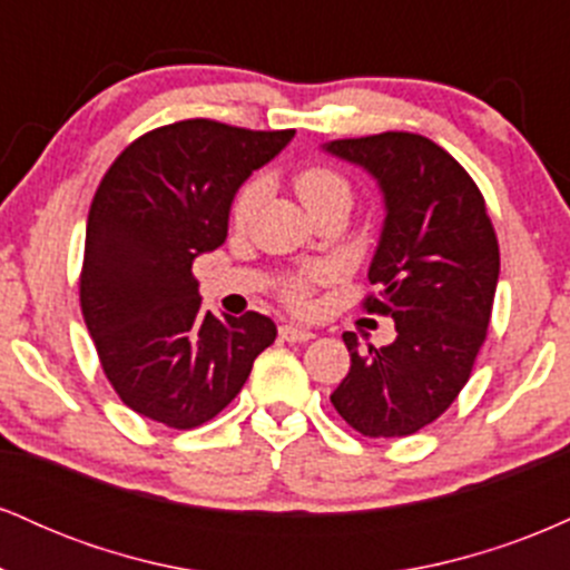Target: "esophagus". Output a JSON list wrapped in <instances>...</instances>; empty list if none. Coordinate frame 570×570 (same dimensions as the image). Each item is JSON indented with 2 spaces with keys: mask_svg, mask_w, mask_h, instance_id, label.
Wrapping results in <instances>:
<instances>
[{
  "mask_svg": "<svg viewBox=\"0 0 570 570\" xmlns=\"http://www.w3.org/2000/svg\"><path fill=\"white\" fill-rule=\"evenodd\" d=\"M278 332L286 343H307V340L316 337L311 330H303V326H292V324H284Z\"/></svg>",
  "mask_w": 570,
  "mask_h": 570,
  "instance_id": "34e87169",
  "label": "esophagus"
}]
</instances>
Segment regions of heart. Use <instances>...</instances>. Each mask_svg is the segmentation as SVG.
<instances>
[{
	"mask_svg": "<svg viewBox=\"0 0 570 570\" xmlns=\"http://www.w3.org/2000/svg\"><path fill=\"white\" fill-rule=\"evenodd\" d=\"M294 189H297L299 200L305 203L307 212L324 206V203L332 200H345L351 203V181L345 179L343 174L335 171L330 166H305L299 168L297 176H294ZM259 198V181H246L244 187L235 193L233 206H230V219L233 225H246L248 217H252L254 206H257ZM324 271H299L292 273V276L284 278L281 284V297H284L286 305L303 311L307 307V299H311L313 286L322 284Z\"/></svg>",
	"mask_w": 570,
	"mask_h": 570,
	"instance_id": "heart-1",
	"label": "heart"
}]
</instances>
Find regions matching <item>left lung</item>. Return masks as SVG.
Segmentation results:
<instances>
[{"label": "left lung", "instance_id": "1", "mask_svg": "<svg viewBox=\"0 0 570 570\" xmlns=\"http://www.w3.org/2000/svg\"><path fill=\"white\" fill-rule=\"evenodd\" d=\"M377 181L385 219L370 263L367 313L391 316L396 340L358 345L332 404L364 436H407L442 415L472 375L485 343L499 240L485 198L453 155L426 136L385 130L324 144Z\"/></svg>", "mask_w": 570, "mask_h": 570}]
</instances>
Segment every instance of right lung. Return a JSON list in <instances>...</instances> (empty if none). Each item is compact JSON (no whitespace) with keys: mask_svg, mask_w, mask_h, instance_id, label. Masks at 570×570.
<instances>
[{"mask_svg":"<svg viewBox=\"0 0 570 570\" xmlns=\"http://www.w3.org/2000/svg\"><path fill=\"white\" fill-rule=\"evenodd\" d=\"M292 136L181 120L139 136L104 174L85 230L80 305L104 375L149 421H212L276 340L263 313L203 311L193 263L225 244L238 187Z\"/></svg>","mask_w":570,"mask_h":570,"instance_id":"obj_1","label":"right lung"}]
</instances>
